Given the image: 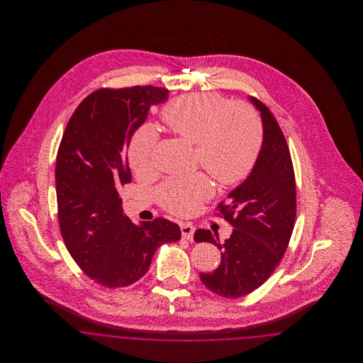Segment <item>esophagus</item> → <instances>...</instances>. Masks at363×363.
Instances as JSON below:
<instances>
[{"instance_id":"obj_1","label":"esophagus","mask_w":363,"mask_h":363,"mask_svg":"<svg viewBox=\"0 0 363 363\" xmlns=\"http://www.w3.org/2000/svg\"><path fill=\"white\" fill-rule=\"evenodd\" d=\"M181 234H182V238L184 240H188V241H193V235H194V227L190 225V223H181Z\"/></svg>"}]
</instances>
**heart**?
<instances>
[{
  "mask_svg": "<svg viewBox=\"0 0 363 363\" xmlns=\"http://www.w3.org/2000/svg\"><path fill=\"white\" fill-rule=\"evenodd\" d=\"M162 120L178 138L194 145L199 163L220 184L234 185L253 169L262 144V123L246 104H228L219 94L179 96L162 110ZM155 130L143 125L129 143V162L138 174L155 167ZM207 175L172 178L160 189V201L178 215L194 212L212 194Z\"/></svg>",
  "mask_w": 363,
  "mask_h": 363,
  "instance_id": "1",
  "label": "heart"
}]
</instances>
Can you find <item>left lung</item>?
<instances>
[{"label":"left lung","mask_w":363,"mask_h":363,"mask_svg":"<svg viewBox=\"0 0 363 363\" xmlns=\"http://www.w3.org/2000/svg\"><path fill=\"white\" fill-rule=\"evenodd\" d=\"M259 110L262 144L246 179L227 194L228 206H219L231 225L225 242L209 230H197L194 241L211 242L220 250V265L200 274L203 284L225 298H240L259 287L283 257L293 233L296 191L293 162L284 135L265 104L247 96Z\"/></svg>","instance_id":"8db88e82"}]
</instances>
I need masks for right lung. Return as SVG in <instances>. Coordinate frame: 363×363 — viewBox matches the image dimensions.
Returning a JSON list of instances; mask_svg holds the SVG:
<instances>
[{"label": "right lung", "mask_w": 363, "mask_h": 363, "mask_svg": "<svg viewBox=\"0 0 363 363\" xmlns=\"http://www.w3.org/2000/svg\"><path fill=\"white\" fill-rule=\"evenodd\" d=\"M169 91L145 86L99 89L68 122L55 162L58 220L77 265L108 289L144 277L156 249L181 238L173 222L157 218L135 225L123 213L120 190L132 181L128 147Z\"/></svg>", "instance_id": "add662e5"}]
</instances>
